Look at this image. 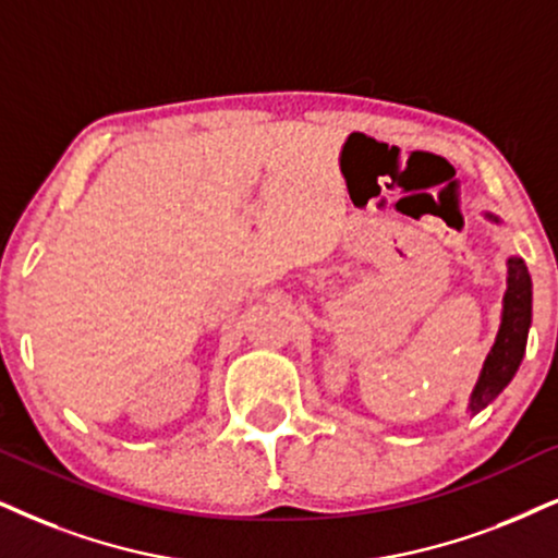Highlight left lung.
I'll return each instance as SVG.
<instances>
[{
	"mask_svg": "<svg viewBox=\"0 0 558 558\" xmlns=\"http://www.w3.org/2000/svg\"><path fill=\"white\" fill-rule=\"evenodd\" d=\"M497 221V216H489ZM531 308H533V283L527 267L520 257L507 259V293H505V312L502 327L489 355H486L482 376L474 393H471V412H478L489 401L497 399V393L510 384L514 371L520 368V361L525 355L527 329H531Z\"/></svg>",
	"mask_w": 558,
	"mask_h": 558,
	"instance_id": "left-lung-1",
	"label": "left lung"
}]
</instances>
